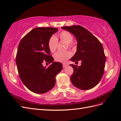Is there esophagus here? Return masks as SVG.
Returning <instances> with one entry per match:
<instances>
[{
  "instance_id": "1",
  "label": "esophagus",
  "mask_w": 121,
  "mask_h": 121,
  "mask_svg": "<svg viewBox=\"0 0 121 121\" xmlns=\"http://www.w3.org/2000/svg\"><path fill=\"white\" fill-rule=\"evenodd\" d=\"M67 64H65V63L63 64V68H65V67H67Z\"/></svg>"
}]
</instances>
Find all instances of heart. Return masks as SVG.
<instances>
[{"label": "heart", "instance_id": "b5f03b06", "mask_svg": "<svg viewBox=\"0 0 121 121\" xmlns=\"http://www.w3.org/2000/svg\"><path fill=\"white\" fill-rule=\"evenodd\" d=\"M57 37L60 40L66 43L69 47L72 46V42L73 40V37L72 34L67 31H63L57 35ZM58 40L54 36H51L48 41V48L50 51L54 53L58 47ZM71 56V53L69 51L64 52L58 51L54 55V59L59 62H65Z\"/></svg>", "mask_w": 121, "mask_h": 121}]
</instances>
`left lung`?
<instances>
[{
	"label": "left lung",
	"mask_w": 121,
	"mask_h": 121,
	"mask_svg": "<svg viewBox=\"0 0 121 121\" xmlns=\"http://www.w3.org/2000/svg\"><path fill=\"white\" fill-rule=\"evenodd\" d=\"M73 34L77 40V51L70 60L81 65L70 64L73 73L72 85L81 90H89L97 85L104 73L106 57L102 44L94 35L80 25L61 27Z\"/></svg>",
	"instance_id": "left-lung-1"
}]
</instances>
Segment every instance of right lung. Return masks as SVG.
<instances>
[{"label": "right lung", "mask_w": 121, "mask_h": 121, "mask_svg": "<svg viewBox=\"0 0 121 121\" xmlns=\"http://www.w3.org/2000/svg\"><path fill=\"white\" fill-rule=\"evenodd\" d=\"M58 28L37 27L27 33L20 41L16 55L18 73L23 83L30 91L43 94L53 89L56 75L62 69V64L53 62L48 48V41ZM52 63L47 68L43 61Z\"/></svg>", "instance_id": "add662e5"}]
</instances>
